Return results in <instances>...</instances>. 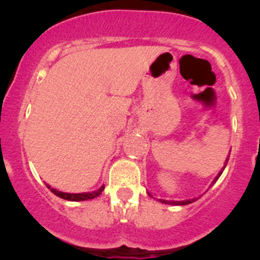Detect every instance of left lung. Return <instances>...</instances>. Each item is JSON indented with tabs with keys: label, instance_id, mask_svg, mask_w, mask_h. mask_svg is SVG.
<instances>
[{
	"label": "left lung",
	"instance_id": "1",
	"mask_svg": "<svg viewBox=\"0 0 260 260\" xmlns=\"http://www.w3.org/2000/svg\"><path fill=\"white\" fill-rule=\"evenodd\" d=\"M226 162H228V159H226ZM225 166H226V164H225ZM225 166H224V169H225ZM224 169H222L221 171L219 172V175H217V176L215 177L214 182H215V181H216L217 179H219L220 175H221L222 171H224ZM148 195L152 196L149 192H148ZM158 201H161V203H165V204H170V205H187V204H190V203H192V201H195V199H192V200H186V201H169V200H162V199H158Z\"/></svg>",
	"mask_w": 260,
	"mask_h": 260
}]
</instances>
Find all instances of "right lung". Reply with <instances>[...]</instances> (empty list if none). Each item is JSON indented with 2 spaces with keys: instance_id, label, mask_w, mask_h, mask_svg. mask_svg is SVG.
<instances>
[{
  "instance_id": "add662e5",
  "label": "right lung",
  "mask_w": 260,
  "mask_h": 260,
  "mask_svg": "<svg viewBox=\"0 0 260 260\" xmlns=\"http://www.w3.org/2000/svg\"><path fill=\"white\" fill-rule=\"evenodd\" d=\"M48 187L50 188V191H51L52 193H55L56 196H59V198L64 199V200H68V201H84V200H90V199H94L96 198V196H99L102 193V191L104 190V186H102L99 190L96 191H93V192H81V193H68V192H62V191H59V190H55V188H51L49 185H46Z\"/></svg>"
}]
</instances>
